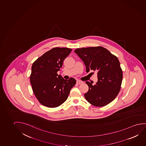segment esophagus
Segmentation results:
<instances>
[{
  "label": "esophagus",
  "mask_w": 146,
  "mask_h": 146,
  "mask_svg": "<svg viewBox=\"0 0 146 146\" xmlns=\"http://www.w3.org/2000/svg\"><path fill=\"white\" fill-rule=\"evenodd\" d=\"M77 83L78 84H81L83 83V82L80 80H77Z\"/></svg>",
  "instance_id": "esophagus-1"
}]
</instances>
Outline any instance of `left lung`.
<instances>
[{
  "instance_id": "8db88e82",
  "label": "left lung",
  "mask_w": 146,
  "mask_h": 146,
  "mask_svg": "<svg viewBox=\"0 0 146 146\" xmlns=\"http://www.w3.org/2000/svg\"><path fill=\"white\" fill-rule=\"evenodd\" d=\"M86 66V71L97 72L94 85L86 81L88 91L85 93L89 103L102 107L113 101L118 95L123 80V72L118 58L102 46L78 48L74 51Z\"/></svg>"
}]
</instances>
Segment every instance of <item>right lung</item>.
Segmentation results:
<instances>
[{
  "instance_id": "right-lung-1",
  "label": "right lung",
  "mask_w": 146,
  "mask_h": 146,
  "mask_svg": "<svg viewBox=\"0 0 146 146\" xmlns=\"http://www.w3.org/2000/svg\"><path fill=\"white\" fill-rule=\"evenodd\" d=\"M71 51L67 48H53L33 64L30 82L34 94L43 106L53 108L61 105L76 84L73 78L66 80L57 74Z\"/></svg>"
}]
</instances>
